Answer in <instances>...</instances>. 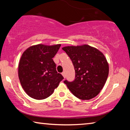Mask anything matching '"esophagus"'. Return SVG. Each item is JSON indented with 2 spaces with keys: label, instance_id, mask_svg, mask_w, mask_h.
<instances>
[{
  "label": "esophagus",
  "instance_id": "1",
  "mask_svg": "<svg viewBox=\"0 0 130 130\" xmlns=\"http://www.w3.org/2000/svg\"><path fill=\"white\" fill-rule=\"evenodd\" d=\"M61 74H62V75L63 76V77H64V78H65V77H66V76H65V72H62V73H61Z\"/></svg>",
  "mask_w": 130,
  "mask_h": 130
}]
</instances>
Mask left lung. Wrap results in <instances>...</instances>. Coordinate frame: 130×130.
I'll use <instances>...</instances> for the list:
<instances>
[{
  "mask_svg": "<svg viewBox=\"0 0 130 130\" xmlns=\"http://www.w3.org/2000/svg\"><path fill=\"white\" fill-rule=\"evenodd\" d=\"M71 60L75 70L72 81H63L70 92L81 100L96 97L103 89L108 76L106 58L96 48L84 45L62 48Z\"/></svg>",
  "mask_w": 130,
  "mask_h": 130,
  "instance_id": "obj_1",
  "label": "left lung"
}]
</instances>
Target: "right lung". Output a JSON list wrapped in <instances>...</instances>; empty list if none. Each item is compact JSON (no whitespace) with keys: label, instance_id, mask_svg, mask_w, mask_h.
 <instances>
[{"label":"right lung","instance_id":"1","mask_svg":"<svg viewBox=\"0 0 130 130\" xmlns=\"http://www.w3.org/2000/svg\"><path fill=\"white\" fill-rule=\"evenodd\" d=\"M60 46V44H39L24 52L19 61L18 76L24 91L31 98L37 100L48 98L63 79L53 60Z\"/></svg>","mask_w":130,"mask_h":130}]
</instances>
